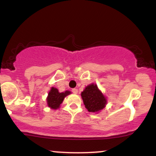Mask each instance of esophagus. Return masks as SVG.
<instances>
[{
	"label": "esophagus",
	"mask_w": 156,
	"mask_h": 156,
	"mask_svg": "<svg viewBox=\"0 0 156 156\" xmlns=\"http://www.w3.org/2000/svg\"><path fill=\"white\" fill-rule=\"evenodd\" d=\"M72 92L74 93V94H77V93H78V89H73Z\"/></svg>",
	"instance_id": "1"
}]
</instances>
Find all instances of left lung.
Listing matches in <instances>:
<instances>
[{"label":"left lung","instance_id":"left-lung-1","mask_svg":"<svg viewBox=\"0 0 156 156\" xmlns=\"http://www.w3.org/2000/svg\"><path fill=\"white\" fill-rule=\"evenodd\" d=\"M86 108L89 112H98L105 107L106 99L96 84H90L81 93Z\"/></svg>","mask_w":156,"mask_h":156}]
</instances>
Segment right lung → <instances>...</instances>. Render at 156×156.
<instances>
[{"label": "right lung", "instance_id": "obj_1", "mask_svg": "<svg viewBox=\"0 0 156 156\" xmlns=\"http://www.w3.org/2000/svg\"><path fill=\"white\" fill-rule=\"evenodd\" d=\"M69 94H70L69 91H66L64 92L60 93L58 92V89L52 87L47 98L48 106L53 109L58 108L63 102L64 98Z\"/></svg>", "mask_w": 156, "mask_h": 156}]
</instances>
